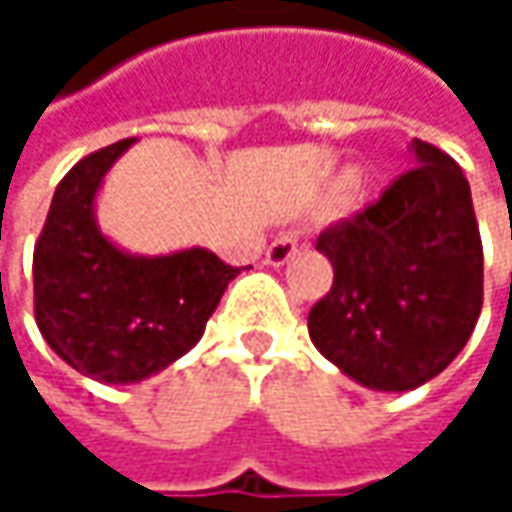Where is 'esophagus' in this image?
<instances>
[{
  "label": "esophagus",
  "mask_w": 512,
  "mask_h": 512,
  "mask_svg": "<svg viewBox=\"0 0 512 512\" xmlns=\"http://www.w3.org/2000/svg\"><path fill=\"white\" fill-rule=\"evenodd\" d=\"M299 252V240L293 237V234H284V237H278L269 249H266V263L269 266H284L287 260H293Z\"/></svg>",
  "instance_id": "esophagus-1"
}]
</instances>
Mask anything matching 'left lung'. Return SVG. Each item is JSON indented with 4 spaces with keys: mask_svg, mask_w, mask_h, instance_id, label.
Instances as JSON below:
<instances>
[{
    "mask_svg": "<svg viewBox=\"0 0 512 512\" xmlns=\"http://www.w3.org/2000/svg\"><path fill=\"white\" fill-rule=\"evenodd\" d=\"M415 168L364 213L326 228L332 290L308 335L370 391H412L460 356L483 305V246L462 168L412 139Z\"/></svg>",
    "mask_w": 512,
    "mask_h": 512,
    "instance_id": "8db88e82",
    "label": "left lung"
}]
</instances>
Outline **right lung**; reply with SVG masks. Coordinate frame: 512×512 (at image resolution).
I'll return each instance as SVG.
<instances>
[{
  "instance_id": "obj_1",
  "label": "right lung",
  "mask_w": 512,
  "mask_h": 512,
  "mask_svg": "<svg viewBox=\"0 0 512 512\" xmlns=\"http://www.w3.org/2000/svg\"><path fill=\"white\" fill-rule=\"evenodd\" d=\"M136 145L79 159L55 186L35 246V320L61 361L106 385H130L186 356L240 269L201 246L133 255L97 225L109 168Z\"/></svg>"
}]
</instances>
